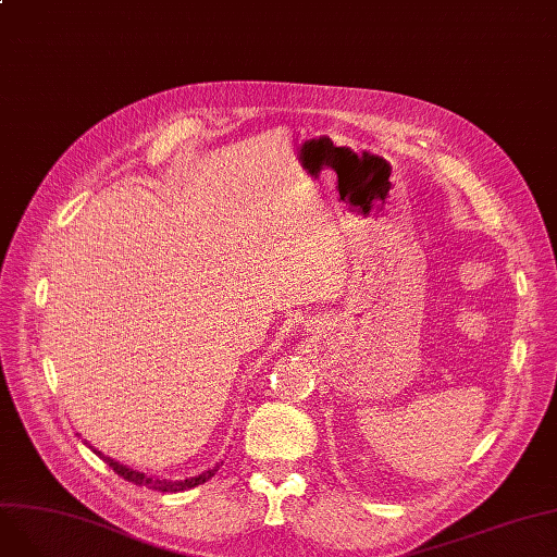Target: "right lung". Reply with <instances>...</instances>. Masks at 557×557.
Returning a JSON list of instances; mask_svg holds the SVG:
<instances>
[{
	"instance_id": "add662e5",
	"label": "right lung",
	"mask_w": 557,
	"mask_h": 557,
	"mask_svg": "<svg viewBox=\"0 0 557 557\" xmlns=\"http://www.w3.org/2000/svg\"><path fill=\"white\" fill-rule=\"evenodd\" d=\"M85 445H87V443H85ZM90 449H92L99 458H103V460L108 462V467H112L114 474H120V476L126 479L128 483L144 485V487L158 490V492H185V490H191V487H196V485H200V483H205V481H210V479L214 476V472L221 467V462H219L216 467H212V470L202 472V474H198V476H189V479H185V481H169V479H158V476H149V474H144V472L131 470V467H126V465H122L120 460H114V458L101 454L99 449H95V447H90Z\"/></svg>"
}]
</instances>
